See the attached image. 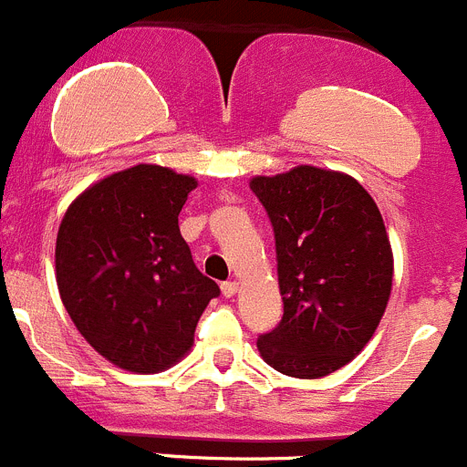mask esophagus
I'll use <instances>...</instances> for the list:
<instances>
[{
  "label": "esophagus",
  "mask_w": 467,
  "mask_h": 467,
  "mask_svg": "<svg viewBox=\"0 0 467 467\" xmlns=\"http://www.w3.org/2000/svg\"><path fill=\"white\" fill-rule=\"evenodd\" d=\"M221 290H223L225 297H234V295L239 293V283L237 281H225L223 285H221Z\"/></svg>",
  "instance_id": "obj_1"
}]
</instances>
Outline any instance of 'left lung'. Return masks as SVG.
<instances>
[{
  "label": "left lung",
  "instance_id": "left-lung-1",
  "mask_svg": "<svg viewBox=\"0 0 467 467\" xmlns=\"http://www.w3.org/2000/svg\"><path fill=\"white\" fill-rule=\"evenodd\" d=\"M248 184L274 225L283 297L260 357L285 376H329L364 350L389 302L394 254L380 209L355 177L316 165Z\"/></svg>",
  "mask_w": 467,
  "mask_h": 467
}]
</instances>
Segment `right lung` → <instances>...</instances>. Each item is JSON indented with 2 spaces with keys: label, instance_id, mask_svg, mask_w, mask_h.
<instances>
[{
  "label": "right lung",
  "instance_id": "right-lung-1",
  "mask_svg": "<svg viewBox=\"0 0 467 467\" xmlns=\"http://www.w3.org/2000/svg\"><path fill=\"white\" fill-rule=\"evenodd\" d=\"M195 186L191 174L138 163L87 186L59 223V297L85 341L117 368L147 376L177 364L221 293L180 233Z\"/></svg>",
  "mask_w": 467,
  "mask_h": 467
}]
</instances>
